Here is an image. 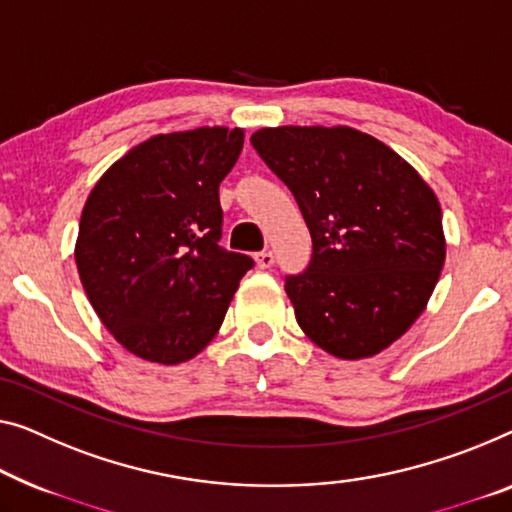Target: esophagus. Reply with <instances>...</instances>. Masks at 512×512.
Listing matches in <instances>:
<instances>
[{
  "instance_id": "1",
  "label": "esophagus",
  "mask_w": 512,
  "mask_h": 512,
  "mask_svg": "<svg viewBox=\"0 0 512 512\" xmlns=\"http://www.w3.org/2000/svg\"><path fill=\"white\" fill-rule=\"evenodd\" d=\"M255 259H257L259 269H271L273 262H276V255H273L271 250H262V253L255 255Z\"/></svg>"
}]
</instances>
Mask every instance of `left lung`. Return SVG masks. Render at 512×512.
I'll return each mask as SVG.
<instances>
[{
  "label": "left lung",
  "instance_id": "left-lung-1",
  "mask_svg": "<svg viewBox=\"0 0 512 512\" xmlns=\"http://www.w3.org/2000/svg\"><path fill=\"white\" fill-rule=\"evenodd\" d=\"M250 142L312 236L310 264L285 278L296 322L338 358L379 354L416 322L444 269L437 195L384 142L347 126L262 128Z\"/></svg>",
  "mask_w": 512,
  "mask_h": 512
}]
</instances>
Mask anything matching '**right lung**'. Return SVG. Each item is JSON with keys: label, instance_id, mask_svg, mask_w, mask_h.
I'll return each mask as SVG.
<instances>
[{"label": "right lung", "instance_id": "right-lung-1", "mask_svg": "<svg viewBox=\"0 0 512 512\" xmlns=\"http://www.w3.org/2000/svg\"><path fill=\"white\" fill-rule=\"evenodd\" d=\"M241 128H195L137 144L103 174L80 218L75 264L114 340L151 363L200 354L253 259L220 246L218 188Z\"/></svg>", "mask_w": 512, "mask_h": 512}]
</instances>
